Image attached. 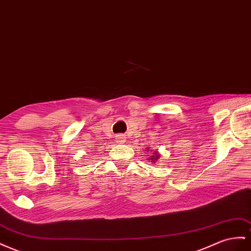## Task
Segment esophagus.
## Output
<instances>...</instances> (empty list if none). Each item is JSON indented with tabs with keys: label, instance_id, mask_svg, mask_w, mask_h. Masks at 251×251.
Instances as JSON below:
<instances>
[{
	"label": "esophagus",
	"instance_id": "esophagus-1",
	"mask_svg": "<svg viewBox=\"0 0 251 251\" xmlns=\"http://www.w3.org/2000/svg\"><path fill=\"white\" fill-rule=\"evenodd\" d=\"M118 141H120V142H123L124 141V135H119V136H118Z\"/></svg>",
	"mask_w": 251,
	"mask_h": 251
}]
</instances>
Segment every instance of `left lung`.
Listing matches in <instances>:
<instances>
[{"label":"left lung","instance_id":"8db88e82","mask_svg":"<svg viewBox=\"0 0 251 251\" xmlns=\"http://www.w3.org/2000/svg\"><path fill=\"white\" fill-rule=\"evenodd\" d=\"M148 151H149V150H148ZM153 154L155 155L156 153H153ZM154 155H150V156H151V158H150V159H151V160H153V159H156V158H154Z\"/></svg>","mask_w":251,"mask_h":251}]
</instances>
